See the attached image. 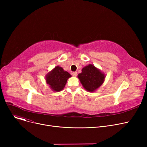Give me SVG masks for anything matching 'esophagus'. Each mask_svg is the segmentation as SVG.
Returning <instances> with one entry per match:
<instances>
[{
    "label": "esophagus",
    "instance_id": "34e87169",
    "mask_svg": "<svg viewBox=\"0 0 147 147\" xmlns=\"http://www.w3.org/2000/svg\"><path fill=\"white\" fill-rule=\"evenodd\" d=\"M71 74L73 76H74V77H76V76H77V75H78V73L77 72H73L72 73H71Z\"/></svg>",
    "mask_w": 147,
    "mask_h": 147
}]
</instances>
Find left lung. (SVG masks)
Segmentation results:
<instances>
[{
    "instance_id": "1",
    "label": "left lung",
    "mask_w": 147,
    "mask_h": 147,
    "mask_svg": "<svg viewBox=\"0 0 147 147\" xmlns=\"http://www.w3.org/2000/svg\"><path fill=\"white\" fill-rule=\"evenodd\" d=\"M78 78L84 89L89 92H94L102 85L105 75L94 65L89 64L82 69Z\"/></svg>"
}]
</instances>
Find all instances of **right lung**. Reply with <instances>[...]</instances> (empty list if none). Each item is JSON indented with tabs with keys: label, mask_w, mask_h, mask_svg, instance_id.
I'll list each match as a JSON object with an SVG mask.
<instances>
[{
	"label": "right lung",
	"mask_w": 147,
	"mask_h": 147,
	"mask_svg": "<svg viewBox=\"0 0 147 147\" xmlns=\"http://www.w3.org/2000/svg\"><path fill=\"white\" fill-rule=\"evenodd\" d=\"M71 76L70 74L64 71L63 68L57 66L46 75V81L53 90L59 92L64 89L68 79Z\"/></svg>",
	"instance_id": "right-lung-1"
}]
</instances>
